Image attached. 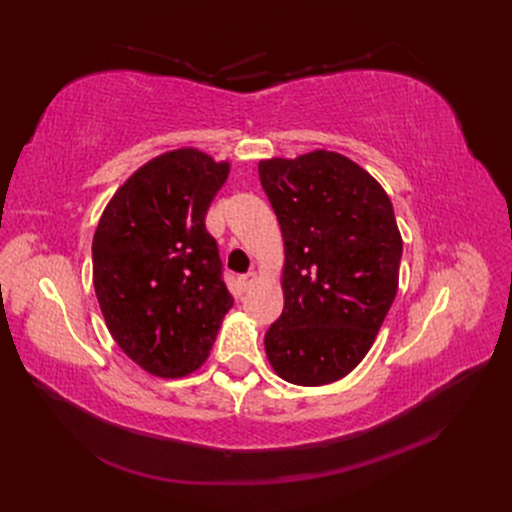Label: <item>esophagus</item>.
<instances>
[{
  "label": "esophagus",
  "instance_id": "esophagus-1",
  "mask_svg": "<svg viewBox=\"0 0 512 512\" xmlns=\"http://www.w3.org/2000/svg\"><path fill=\"white\" fill-rule=\"evenodd\" d=\"M256 280H258V275L252 271V273L241 275V277H239V284H241L243 290H250V288L256 284Z\"/></svg>",
  "mask_w": 512,
  "mask_h": 512
}]
</instances>
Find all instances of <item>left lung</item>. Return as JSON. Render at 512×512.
Wrapping results in <instances>:
<instances>
[{"mask_svg":"<svg viewBox=\"0 0 512 512\" xmlns=\"http://www.w3.org/2000/svg\"><path fill=\"white\" fill-rule=\"evenodd\" d=\"M286 245L284 312L265 350L277 376L329 384L363 361L397 294L401 235L382 185L335 151L262 160Z\"/></svg>","mask_w":512,"mask_h":512,"instance_id":"obj_1","label":"left lung"}]
</instances>
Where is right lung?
<instances>
[{"mask_svg": "<svg viewBox=\"0 0 512 512\" xmlns=\"http://www.w3.org/2000/svg\"><path fill=\"white\" fill-rule=\"evenodd\" d=\"M228 162L198 149L162 153L121 185L94 235V288L117 346L160 378L207 361L235 303L205 218Z\"/></svg>", "mask_w": 512, "mask_h": 512, "instance_id": "right-lung-1", "label": "right lung"}]
</instances>
